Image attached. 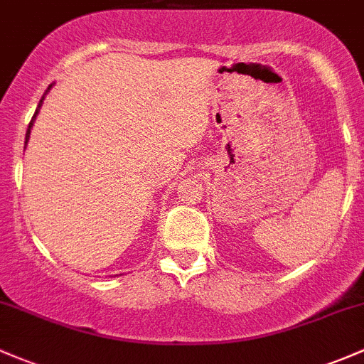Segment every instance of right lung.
Masks as SVG:
<instances>
[{"label":"right lung","mask_w":364,"mask_h":364,"mask_svg":"<svg viewBox=\"0 0 364 364\" xmlns=\"http://www.w3.org/2000/svg\"><path fill=\"white\" fill-rule=\"evenodd\" d=\"M50 88H52V85H50L48 88H46V92H45V95L46 93L50 92ZM45 95L41 97V100H40V104H38V109H36V112H34V116H33V119H31V123H29V128H27V134H26V144L29 142V135H31V128H33V124H34V119H36V114H38V111H40V107H41V104H43V100H45Z\"/></svg>","instance_id":"right-lung-1"}]
</instances>
